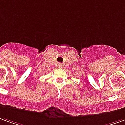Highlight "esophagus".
Returning <instances> with one entry per match:
<instances>
[{
  "mask_svg": "<svg viewBox=\"0 0 125 125\" xmlns=\"http://www.w3.org/2000/svg\"><path fill=\"white\" fill-rule=\"evenodd\" d=\"M56 65H57V66H58V67H62V64L61 63H57V64H56Z\"/></svg>",
  "mask_w": 125,
  "mask_h": 125,
  "instance_id": "obj_1",
  "label": "esophagus"
}]
</instances>
